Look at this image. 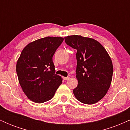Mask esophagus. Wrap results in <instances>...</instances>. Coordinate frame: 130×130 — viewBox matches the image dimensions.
Returning a JSON list of instances; mask_svg holds the SVG:
<instances>
[{"instance_id": "obj_1", "label": "esophagus", "mask_w": 130, "mask_h": 130, "mask_svg": "<svg viewBox=\"0 0 130 130\" xmlns=\"http://www.w3.org/2000/svg\"><path fill=\"white\" fill-rule=\"evenodd\" d=\"M63 79L64 80H68L69 79V77H63Z\"/></svg>"}]
</instances>
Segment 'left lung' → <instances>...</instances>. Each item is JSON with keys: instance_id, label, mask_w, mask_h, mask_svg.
I'll list each match as a JSON object with an SVG mask.
<instances>
[{"instance_id": "1", "label": "left lung", "mask_w": 130, "mask_h": 130, "mask_svg": "<svg viewBox=\"0 0 130 130\" xmlns=\"http://www.w3.org/2000/svg\"><path fill=\"white\" fill-rule=\"evenodd\" d=\"M65 43L77 50L76 73L78 84L73 90L77 100L95 104L105 96L111 86L113 65L106 50L96 40L80 35L65 37Z\"/></svg>"}]
</instances>
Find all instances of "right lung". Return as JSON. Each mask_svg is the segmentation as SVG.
<instances>
[{"instance_id":"1","label":"right lung","mask_w":130,"mask_h":130,"mask_svg":"<svg viewBox=\"0 0 130 130\" xmlns=\"http://www.w3.org/2000/svg\"><path fill=\"white\" fill-rule=\"evenodd\" d=\"M63 41L62 37H47L28 44L16 63V73L24 93L31 101L42 103L53 97L62 83L55 73L53 57Z\"/></svg>"}]
</instances>
